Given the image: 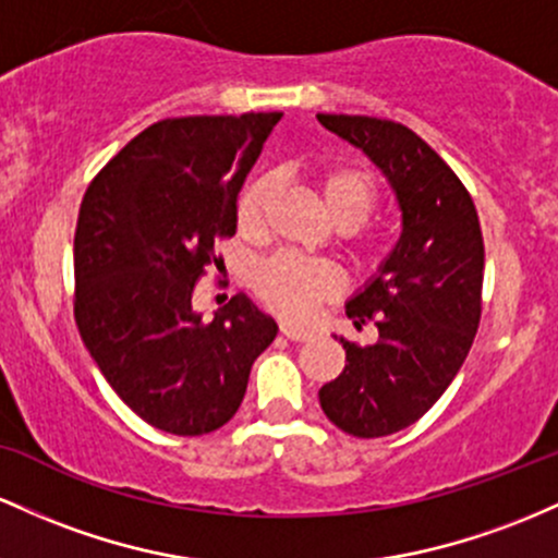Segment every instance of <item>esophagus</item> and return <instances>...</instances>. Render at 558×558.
Returning <instances> with one entry per match:
<instances>
[{"label":"esophagus","mask_w":558,"mask_h":558,"mask_svg":"<svg viewBox=\"0 0 558 558\" xmlns=\"http://www.w3.org/2000/svg\"><path fill=\"white\" fill-rule=\"evenodd\" d=\"M281 335L290 337L292 342H305V340H311L313 331H308V329H298V327H287V324H281Z\"/></svg>","instance_id":"1"}]
</instances>
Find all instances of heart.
<instances>
[{
  "mask_svg": "<svg viewBox=\"0 0 558 558\" xmlns=\"http://www.w3.org/2000/svg\"><path fill=\"white\" fill-rule=\"evenodd\" d=\"M313 181H316L324 213L337 229H359L377 205L374 179L359 166H342V162L340 166H324L313 173ZM274 190H277V181L271 173H258L240 190L234 218L236 229L245 236L260 234ZM353 253L361 260H372L377 255V245L361 236V240H355ZM250 281H253L255 295L263 300V305L292 324L308 322L318 303L335 298L340 290V274L331 263L287 253L271 255V258L258 263Z\"/></svg>",
  "mask_w": 558,
  "mask_h": 558,
  "instance_id": "b5f03b06",
  "label": "heart"
}]
</instances>
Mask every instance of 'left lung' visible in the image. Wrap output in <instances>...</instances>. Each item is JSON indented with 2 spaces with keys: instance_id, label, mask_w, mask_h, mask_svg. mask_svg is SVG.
Segmentation results:
<instances>
[{
  "instance_id": "left-lung-1",
  "label": "left lung",
  "mask_w": 558,
  "mask_h": 558,
  "mask_svg": "<svg viewBox=\"0 0 558 558\" xmlns=\"http://www.w3.org/2000/svg\"><path fill=\"white\" fill-rule=\"evenodd\" d=\"M316 118L372 158L403 213L398 245L345 305L355 329L377 327V342L361 348L340 337L345 368L318 390L331 424L353 437H385L427 414L466 361L482 316L480 218L461 179L409 126Z\"/></svg>"
}]
</instances>
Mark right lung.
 <instances>
[{
    "mask_svg": "<svg viewBox=\"0 0 558 558\" xmlns=\"http://www.w3.org/2000/svg\"><path fill=\"white\" fill-rule=\"evenodd\" d=\"M279 118L153 123L92 179L81 203L73 242L81 340L118 398L168 435L223 427L279 331L245 292L213 322L192 308L216 245L234 236L236 195Z\"/></svg>",
    "mask_w": 558,
    "mask_h": 558,
    "instance_id": "add662e5",
    "label": "right lung"
}]
</instances>
